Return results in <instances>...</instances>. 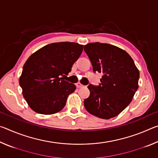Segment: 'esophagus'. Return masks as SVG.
Returning <instances> with one entry per match:
<instances>
[{"label":"esophagus","mask_w":158,"mask_h":158,"mask_svg":"<svg viewBox=\"0 0 158 158\" xmlns=\"http://www.w3.org/2000/svg\"><path fill=\"white\" fill-rule=\"evenodd\" d=\"M84 86V85H83L82 84H77V88H81V87H83Z\"/></svg>","instance_id":"34e87169"}]
</instances>
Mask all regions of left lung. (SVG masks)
<instances>
[{
    "label": "left lung",
    "instance_id": "1",
    "mask_svg": "<svg viewBox=\"0 0 158 158\" xmlns=\"http://www.w3.org/2000/svg\"><path fill=\"white\" fill-rule=\"evenodd\" d=\"M94 73L102 74L99 85H89L84 106L103 119L118 115L129 105L138 89L139 72L130 56L114 45L93 42L84 46Z\"/></svg>",
    "mask_w": 158,
    "mask_h": 158
}]
</instances>
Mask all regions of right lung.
Instances as JSON below:
<instances>
[{
    "label": "right lung",
    "mask_w": 158,
    "mask_h": 158,
    "mask_svg": "<svg viewBox=\"0 0 158 158\" xmlns=\"http://www.w3.org/2000/svg\"><path fill=\"white\" fill-rule=\"evenodd\" d=\"M83 47L75 42H55L37 50L28 58L19 85L23 98L34 111L53 114L65 106L68 95L76 86L64 80V77L71 72Z\"/></svg>",
    "instance_id": "add662e5"
}]
</instances>
